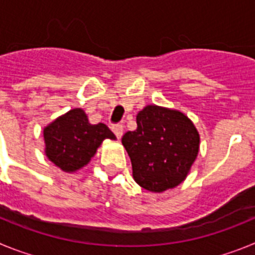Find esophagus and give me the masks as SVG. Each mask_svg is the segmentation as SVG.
Segmentation results:
<instances>
[{
	"label": "esophagus",
	"instance_id": "obj_1",
	"mask_svg": "<svg viewBox=\"0 0 255 255\" xmlns=\"http://www.w3.org/2000/svg\"><path fill=\"white\" fill-rule=\"evenodd\" d=\"M112 131L115 132V135L117 136V139H121L124 134V126L123 125H114L112 126Z\"/></svg>",
	"mask_w": 255,
	"mask_h": 255
}]
</instances>
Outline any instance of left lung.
<instances>
[{"instance_id": "8db88e82", "label": "left lung", "mask_w": 255, "mask_h": 255, "mask_svg": "<svg viewBox=\"0 0 255 255\" xmlns=\"http://www.w3.org/2000/svg\"><path fill=\"white\" fill-rule=\"evenodd\" d=\"M136 125L121 140L136 184L152 193L176 188L199 152L200 136L193 121L177 110L148 105L136 115Z\"/></svg>"}]
</instances>
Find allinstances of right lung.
<instances>
[{"instance_id":"add662e5","label":"right lung","mask_w":255,"mask_h":255,"mask_svg":"<svg viewBox=\"0 0 255 255\" xmlns=\"http://www.w3.org/2000/svg\"><path fill=\"white\" fill-rule=\"evenodd\" d=\"M43 138L47 158L69 173L87 166L105 139L116 140L107 125H92L82 108L70 110L48 124Z\"/></svg>"}]
</instances>
